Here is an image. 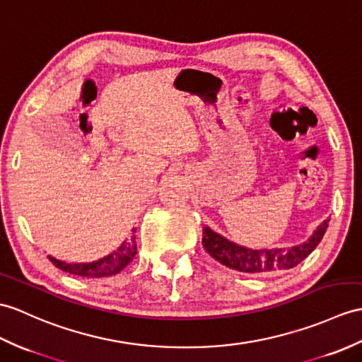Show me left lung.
<instances>
[{"mask_svg": "<svg viewBox=\"0 0 362 362\" xmlns=\"http://www.w3.org/2000/svg\"><path fill=\"white\" fill-rule=\"evenodd\" d=\"M329 222L330 219H325L313 231L308 240L290 248L253 250L228 240L222 234L213 231L209 226H204L202 243H204L209 256H213L222 265L233 268L236 272L253 274L274 270H290L308 257V255L319 245L327 228H329Z\"/></svg>", "mask_w": 362, "mask_h": 362, "instance_id": "left-lung-1", "label": "left lung"}]
</instances>
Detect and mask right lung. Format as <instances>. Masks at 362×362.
<instances>
[{
    "instance_id": "obj_1",
    "label": "right lung",
    "mask_w": 362,
    "mask_h": 362,
    "mask_svg": "<svg viewBox=\"0 0 362 362\" xmlns=\"http://www.w3.org/2000/svg\"><path fill=\"white\" fill-rule=\"evenodd\" d=\"M136 233V230H132ZM137 255V243L136 236H132L129 240H124L122 245L102 259L94 260V262H85V264H66L63 260H58L52 256H49V260L60 270L71 273L75 276L83 277H106L114 276L120 273L123 268L128 265L131 260Z\"/></svg>"
}]
</instances>
